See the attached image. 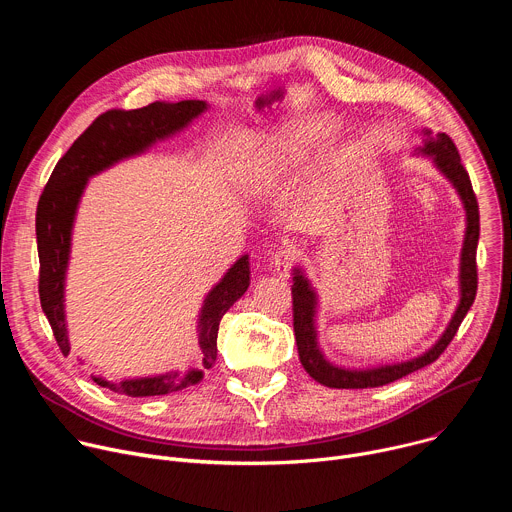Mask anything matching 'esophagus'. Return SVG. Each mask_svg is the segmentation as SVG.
<instances>
[{"label":"esophagus","mask_w":512,"mask_h":512,"mask_svg":"<svg viewBox=\"0 0 512 512\" xmlns=\"http://www.w3.org/2000/svg\"><path fill=\"white\" fill-rule=\"evenodd\" d=\"M296 263V249L294 247H281L271 255V265L279 277H289L291 267Z\"/></svg>","instance_id":"esophagus-1"}]
</instances>
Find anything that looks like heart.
Returning <instances> with one entry per match:
<instances>
[{
    "label": "heart",
    "mask_w": 512,
    "mask_h": 512,
    "mask_svg": "<svg viewBox=\"0 0 512 512\" xmlns=\"http://www.w3.org/2000/svg\"><path fill=\"white\" fill-rule=\"evenodd\" d=\"M318 143L316 127H298L279 139L263 141L239 170L241 186L251 194H277L306 174Z\"/></svg>",
    "instance_id": "1"
}]
</instances>
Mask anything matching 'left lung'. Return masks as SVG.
Listing matches in <instances>:
<instances>
[{"instance_id":"left-lung-1","label":"left lung","mask_w":512,"mask_h":512,"mask_svg":"<svg viewBox=\"0 0 512 512\" xmlns=\"http://www.w3.org/2000/svg\"><path fill=\"white\" fill-rule=\"evenodd\" d=\"M425 137V145L419 148L423 154L431 156L435 162L437 170H440L458 190L464 208H466V235H464V247H462V263H460V304L456 314L452 316L446 332L442 338L437 340L427 352H423L417 358H411L407 362H397V364H385V367L377 369H342L330 364L324 354L320 352L318 346V336H316V291L312 289L310 281L306 275L296 269L294 271V285H291V298H294V332H296V342H298V352L302 367L306 373L318 381L320 385L332 387V389H369V387H383L389 385L397 379H403L433 360L440 358V354L448 348L452 338L456 336L462 320L466 318L470 306L474 304L476 298V289H478V269H476V247H478V237H480V212H478V200L472 190L470 176L466 168L462 166L458 148L454 145L452 137L446 133H437L431 135L429 129L421 131Z\"/></svg>"}]
</instances>
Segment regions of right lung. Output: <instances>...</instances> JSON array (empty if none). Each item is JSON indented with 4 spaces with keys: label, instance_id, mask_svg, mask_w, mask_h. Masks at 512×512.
I'll return each mask as SVG.
<instances>
[{
    "label": "right lung",
    "instance_id": "1",
    "mask_svg": "<svg viewBox=\"0 0 512 512\" xmlns=\"http://www.w3.org/2000/svg\"><path fill=\"white\" fill-rule=\"evenodd\" d=\"M204 109V101L190 99L178 103L156 101L148 107L131 111H105L81 133V137H77L52 170L36 208V241L40 257L38 294L52 334L64 356L70 352L64 322V275L70 253L72 223H75L77 206L87 180L123 158L148 150L158 139L180 131ZM249 275V255H243L206 296L198 320L202 369H210L214 364L218 324L247 291ZM202 369L190 371L186 377L166 373L160 377L121 381L117 385L101 377H93V381L119 395L154 397L196 385L202 379Z\"/></svg>",
    "mask_w": 512,
    "mask_h": 512
}]
</instances>
